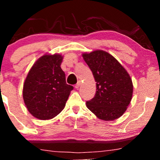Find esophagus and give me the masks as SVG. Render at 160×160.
<instances>
[{"label":"esophagus","instance_id":"obj_1","mask_svg":"<svg viewBox=\"0 0 160 160\" xmlns=\"http://www.w3.org/2000/svg\"><path fill=\"white\" fill-rule=\"evenodd\" d=\"M80 85H81V82H80V81H79V82H78V83H77L76 85H75V88H76L77 89H79V87H80Z\"/></svg>","mask_w":160,"mask_h":160}]
</instances>
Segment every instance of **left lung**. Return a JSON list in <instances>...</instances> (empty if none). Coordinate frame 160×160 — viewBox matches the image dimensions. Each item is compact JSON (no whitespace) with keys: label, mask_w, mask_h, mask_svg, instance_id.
Masks as SVG:
<instances>
[{"label":"left lung","mask_w":160,"mask_h":160,"mask_svg":"<svg viewBox=\"0 0 160 160\" xmlns=\"http://www.w3.org/2000/svg\"><path fill=\"white\" fill-rule=\"evenodd\" d=\"M96 82L95 97L86 107L102 120H113L126 111L132 100V81L126 69L113 56L103 50L82 54Z\"/></svg>","instance_id":"1"}]
</instances>
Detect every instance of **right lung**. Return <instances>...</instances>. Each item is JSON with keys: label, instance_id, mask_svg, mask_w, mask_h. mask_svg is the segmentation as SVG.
<instances>
[{"label": "right lung", "instance_id": "1", "mask_svg": "<svg viewBox=\"0 0 160 160\" xmlns=\"http://www.w3.org/2000/svg\"><path fill=\"white\" fill-rule=\"evenodd\" d=\"M59 54L40 57L29 71L23 86L28 111L40 120H49L65 108L72 86L66 83Z\"/></svg>", "mask_w": 160, "mask_h": 160}]
</instances>
